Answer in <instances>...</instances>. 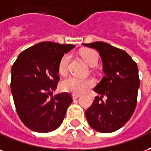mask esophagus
Instances as JSON below:
<instances>
[{
  "mask_svg": "<svg viewBox=\"0 0 151 151\" xmlns=\"http://www.w3.org/2000/svg\"><path fill=\"white\" fill-rule=\"evenodd\" d=\"M80 94H72V97H73L74 100H76V99H77L78 97H80Z\"/></svg>",
  "mask_w": 151,
  "mask_h": 151,
  "instance_id": "34e87169",
  "label": "esophagus"
}]
</instances>
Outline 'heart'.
Returning <instances> with one entry per match:
<instances>
[{
    "label": "heart",
    "mask_w": 151,
    "mask_h": 151,
    "mask_svg": "<svg viewBox=\"0 0 151 151\" xmlns=\"http://www.w3.org/2000/svg\"><path fill=\"white\" fill-rule=\"evenodd\" d=\"M80 55L84 61L91 67H94L98 63V54L92 49H84L81 50ZM70 60V55L66 54L60 59L59 63V71L60 74L64 75L68 70V65ZM94 85V80L91 78H78L76 76H69L61 83L62 88L66 92L80 94L86 89Z\"/></svg>",
    "instance_id": "b5f03b06"
}]
</instances>
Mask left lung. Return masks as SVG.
Here are the masks:
<instances>
[{"label":"left lung","instance_id":"left-lung-1","mask_svg":"<svg viewBox=\"0 0 151 151\" xmlns=\"http://www.w3.org/2000/svg\"><path fill=\"white\" fill-rule=\"evenodd\" d=\"M83 45L98 50L105 74L94 88L99 96L85 112L86 118L96 131H116L130 119L137 105L140 86L137 63L125 50L106 42Z\"/></svg>","mask_w":151,"mask_h":151}]
</instances>
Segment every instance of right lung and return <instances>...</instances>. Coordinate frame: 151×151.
Masks as SVG:
<instances>
[{
  "mask_svg": "<svg viewBox=\"0 0 151 151\" xmlns=\"http://www.w3.org/2000/svg\"><path fill=\"white\" fill-rule=\"evenodd\" d=\"M75 46L42 42L20 53L11 69V92L18 116L38 133L53 131L62 124L70 93L52 96L59 80V63Z\"/></svg>",
  "mask_w": 151,
  "mask_h": 151,
  "instance_id": "1",
  "label": "right lung"
}]
</instances>
